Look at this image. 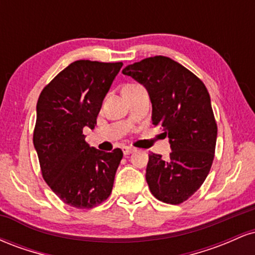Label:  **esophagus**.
Instances as JSON below:
<instances>
[{
    "instance_id": "esophagus-1",
    "label": "esophagus",
    "mask_w": 255,
    "mask_h": 255,
    "mask_svg": "<svg viewBox=\"0 0 255 255\" xmlns=\"http://www.w3.org/2000/svg\"><path fill=\"white\" fill-rule=\"evenodd\" d=\"M134 151H135V148H133V147H124L125 154H130V153H133Z\"/></svg>"
}]
</instances>
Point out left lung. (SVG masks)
<instances>
[{
  "label": "left lung",
  "instance_id": "left-lung-1",
  "mask_svg": "<svg viewBox=\"0 0 255 255\" xmlns=\"http://www.w3.org/2000/svg\"><path fill=\"white\" fill-rule=\"evenodd\" d=\"M147 91L152 124L168 136V158L148 154L146 181L152 194L166 204L186 201L200 188L215 157L217 125L203 81L176 61L154 56L122 71Z\"/></svg>",
  "mask_w": 255,
  "mask_h": 255
}]
</instances>
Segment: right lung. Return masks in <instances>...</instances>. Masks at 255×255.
Segmentation results:
<instances>
[{
	"mask_svg": "<svg viewBox=\"0 0 255 255\" xmlns=\"http://www.w3.org/2000/svg\"><path fill=\"white\" fill-rule=\"evenodd\" d=\"M122 62L80 60L44 87L37 103L33 145L44 181L63 203L91 209L113 191L122 151H99L85 141L83 129L97 125L102 103Z\"/></svg>",
	"mask_w": 255,
	"mask_h": 255,
	"instance_id": "obj_1",
	"label": "right lung"
}]
</instances>
